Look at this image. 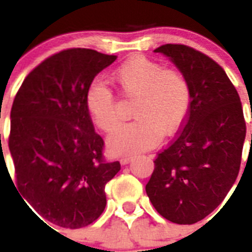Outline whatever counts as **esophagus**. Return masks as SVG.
I'll return each mask as SVG.
<instances>
[{
    "mask_svg": "<svg viewBox=\"0 0 252 252\" xmlns=\"http://www.w3.org/2000/svg\"><path fill=\"white\" fill-rule=\"evenodd\" d=\"M131 160H132V158H131V157H122L121 158V164H127V162H130Z\"/></svg>",
    "mask_w": 252,
    "mask_h": 252,
    "instance_id": "34e87169",
    "label": "esophagus"
}]
</instances>
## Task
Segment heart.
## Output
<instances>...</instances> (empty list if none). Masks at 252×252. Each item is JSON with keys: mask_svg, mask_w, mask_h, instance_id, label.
<instances>
[{"mask_svg": "<svg viewBox=\"0 0 252 252\" xmlns=\"http://www.w3.org/2000/svg\"><path fill=\"white\" fill-rule=\"evenodd\" d=\"M122 93L136 98V120L120 126L108 137L113 153L135 154L154 148L161 139L177 132L192 106V88L178 69L165 68L146 57H133L113 73ZM86 107L94 124L111 132L120 124L119 103L110 87L93 81L86 92Z\"/></svg>", "mask_w": 252, "mask_h": 252, "instance_id": "obj_1", "label": "heart"}]
</instances>
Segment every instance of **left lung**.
<instances>
[{
  "label": "left lung",
  "mask_w": 252,
  "mask_h": 252,
  "mask_svg": "<svg viewBox=\"0 0 252 252\" xmlns=\"http://www.w3.org/2000/svg\"><path fill=\"white\" fill-rule=\"evenodd\" d=\"M179 68L192 106L174 140L157 154L146 194L158 213L193 224L222 203L239 175L246 122L235 86L212 58L183 44L155 49Z\"/></svg>",
  "instance_id": "1"
}]
</instances>
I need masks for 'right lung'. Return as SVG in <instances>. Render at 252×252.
Masks as SVG:
<instances>
[{"mask_svg": "<svg viewBox=\"0 0 252 252\" xmlns=\"http://www.w3.org/2000/svg\"><path fill=\"white\" fill-rule=\"evenodd\" d=\"M116 59L92 49L62 50L29 73L13 99L8 148L17 189L51 224L93 223L106 207L107 182L121 169L104 159L86 107L88 86Z\"/></svg>", "mask_w": 252, "mask_h": 252, "instance_id": "obj_1", "label": "right lung"}]
</instances>
